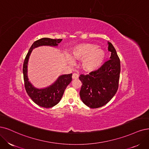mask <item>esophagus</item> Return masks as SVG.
Instances as JSON below:
<instances>
[{
    "label": "esophagus",
    "mask_w": 149,
    "mask_h": 149,
    "mask_svg": "<svg viewBox=\"0 0 149 149\" xmlns=\"http://www.w3.org/2000/svg\"><path fill=\"white\" fill-rule=\"evenodd\" d=\"M79 78V75L76 73H74L72 74V79H77Z\"/></svg>",
    "instance_id": "esophagus-1"
}]
</instances>
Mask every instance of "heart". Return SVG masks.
<instances>
[{
	"instance_id": "b5f03b06",
	"label": "heart",
	"mask_w": 149,
	"mask_h": 149,
	"mask_svg": "<svg viewBox=\"0 0 149 149\" xmlns=\"http://www.w3.org/2000/svg\"><path fill=\"white\" fill-rule=\"evenodd\" d=\"M70 58L67 61L69 64H72L73 61H81V68L86 72H91L97 69L104 63L106 58V53L102 48L93 43H82L71 49Z\"/></svg>"
}]
</instances>
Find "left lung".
I'll list each match as a JSON object with an SVG mask.
<instances>
[{"label":"left lung","mask_w":149,"mask_h":149,"mask_svg":"<svg viewBox=\"0 0 149 149\" xmlns=\"http://www.w3.org/2000/svg\"><path fill=\"white\" fill-rule=\"evenodd\" d=\"M108 50L111 52L110 59L96 70L88 75L81 74L80 91L81 100L90 108L102 107L111 100L117 93L120 73V61L116 50L108 42Z\"/></svg>","instance_id":"left-lung-1"}]
</instances>
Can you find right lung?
Here are the masks:
<instances>
[{
	"mask_svg": "<svg viewBox=\"0 0 149 149\" xmlns=\"http://www.w3.org/2000/svg\"><path fill=\"white\" fill-rule=\"evenodd\" d=\"M62 39H52L49 38H42L33 43L25 58L23 72L24 86L27 95L38 106L44 108H50L61 100L66 87L72 81V74L60 75L53 84L43 88H37L29 81L27 76V64L32 49L41 46L57 47Z\"/></svg>",
	"mask_w": 149,
	"mask_h": 149,
	"instance_id": "1",
	"label": "right lung"
}]
</instances>
